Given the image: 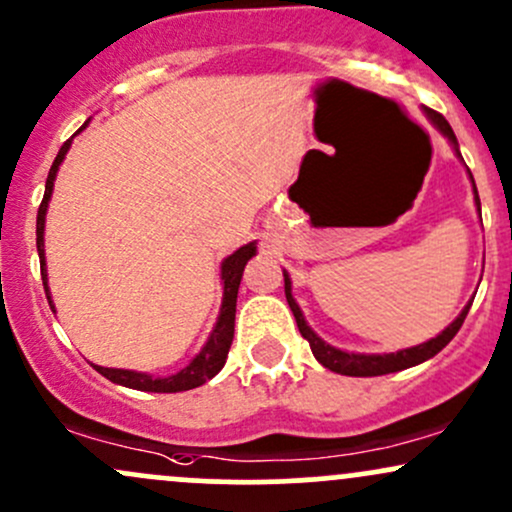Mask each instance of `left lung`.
I'll use <instances>...</instances> for the list:
<instances>
[{
	"label": "left lung",
	"instance_id": "1",
	"mask_svg": "<svg viewBox=\"0 0 512 512\" xmlns=\"http://www.w3.org/2000/svg\"><path fill=\"white\" fill-rule=\"evenodd\" d=\"M425 114H427V119H430V122L437 126L444 136H447L449 144L454 146L456 156L461 158L459 144H456V136H454L452 126H449L447 119H444L439 112H434V109H427V107H425ZM469 178H471V173H469ZM471 183H474V178H471ZM474 200H476L478 212H481V200H478L476 185H474ZM283 278H285V298H288V305H290V310H293L295 322H298L300 334L307 339V342H310V349H312V354H315V359L320 361L324 368H329V371H334V373H342V376H383V373L403 371V368L417 366V364H422V361L432 359L434 354H439L444 346L452 342L454 334L461 329V324H464L466 315H469V307H471V302H469V305L461 310V315L456 317V320L449 324L442 334H437V337L430 339V342H425V344L410 346V349H400V351H395V354H349V351H342V349H337V346L322 342V339L317 337L310 327H307L305 315H302L298 302H295V298H293V285H290V276L285 271H283Z\"/></svg>",
	"mask_w": 512,
	"mask_h": 512
}]
</instances>
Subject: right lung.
<instances>
[{"instance_id":"right-lung-1","label":"right lung","mask_w":512,"mask_h":512,"mask_svg":"<svg viewBox=\"0 0 512 512\" xmlns=\"http://www.w3.org/2000/svg\"><path fill=\"white\" fill-rule=\"evenodd\" d=\"M87 126V122H85ZM82 126V129H85ZM80 129V131H82ZM73 139L65 141L60 146L56 161H53L51 170H48V180H46V192H43L41 207H38V217H36V246H38V258H41V278H43V290H46V298L51 310L56 312V305L51 300V290H48V273H46V249H43V232H46V210H48V200L53 195V183H56V173L63 163L65 153H68ZM251 256H256V241L251 244L241 246L236 249L232 256H227L222 261V283H224V295H222V307H219V317L214 329L210 332V339H207L205 346L200 349V354L190 361L183 371L173 373V376L166 378H153L148 373H139V371H126V368H104V366H95L97 371L102 373L104 378H109L112 383L124 388H134V390H146V393H180V390H190L207 383L210 378L217 376L222 371L224 361H227L229 349H232V339H234V315H236V295H239V283H241V273H244L246 261Z\"/></svg>"}]
</instances>
